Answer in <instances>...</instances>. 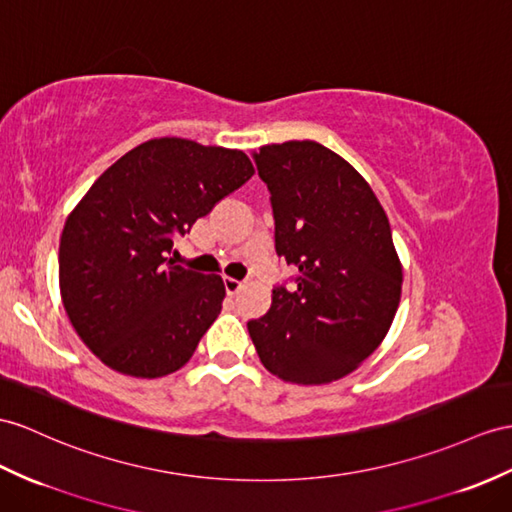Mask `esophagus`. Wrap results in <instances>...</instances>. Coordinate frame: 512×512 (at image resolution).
<instances>
[{
  "instance_id": "esophagus-1",
  "label": "esophagus",
  "mask_w": 512,
  "mask_h": 512,
  "mask_svg": "<svg viewBox=\"0 0 512 512\" xmlns=\"http://www.w3.org/2000/svg\"><path fill=\"white\" fill-rule=\"evenodd\" d=\"M223 282H226V291H228L230 295L239 293V291L243 289V286H245V282H243V280H236V278H226Z\"/></svg>"
}]
</instances>
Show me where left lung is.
Wrapping results in <instances>:
<instances>
[{"label": "left lung", "mask_w": 512, "mask_h": 512, "mask_svg": "<svg viewBox=\"0 0 512 512\" xmlns=\"http://www.w3.org/2000/svg\"><path fill=\"white\" fill-rule=\"evenodd\" d=\"M254 158L271 193L276 252L297 269V286L273 289L249 336L284 382L341 380L378 350L400 306L389 219L350 162L315 141L265 145Z\"/></svg>", "instance_id": "obj_1"}]
</instances>
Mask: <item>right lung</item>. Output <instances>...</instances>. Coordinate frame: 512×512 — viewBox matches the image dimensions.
Masks as SVG:
<instances>
[{"instance_id":"add662e5","label":"right lung","mask_w":512,"mask_h":512,"mask_svg":"<svg viewBox=\"0 0 512 512\" xmlns=\"http://www.w3.org/2000/svg\"><path fill=\"white\" fill-rule=\"evenodd\" d=\"M252 176L239 149L162 136L121 156L71 210L58 249L62 306L106 367L152 380L189 363L226 284L167 254Z\"/></svg>"}]
</instances>
